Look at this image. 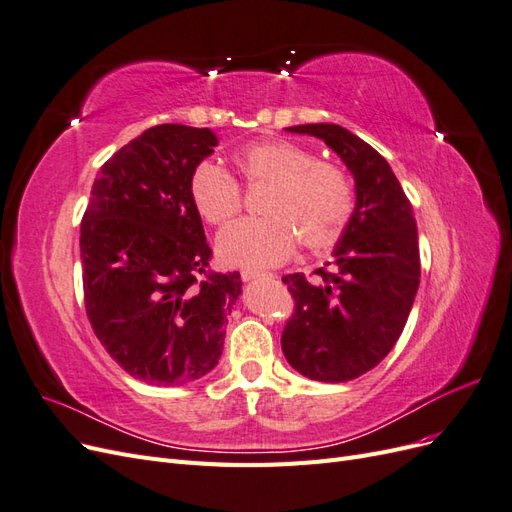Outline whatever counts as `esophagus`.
<instances>
[{
  "label": "esophagus",
  "mask_w": 512,
  "mask_h": 512,
  "mask_svg": "<svg viewBox=\"0 0 512 512\" xmlns=\"http://www.w3.org/2000/svg\"><path fill=\"white\" fill-rule=\"evenodd\" d=\"M265 275H267L265 271L245 269V271H241V280H243V282H254V280H260V277H265Z\"/></svg>",
  "instance_id": "34e87169"
}]
</instances>
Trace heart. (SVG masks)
Returning a JSON list of instances; mask_svg holds the SVG:
<instances>
[{"mask_svg":"<svg viewBox=\"0 0 512 512\" xmlns=\"http://www.w3.org/2000/svg\"><path fill=\"white\" fill-rule=\"evenodd\" d=\"M247 185H267L260 211L265 218L230 224L218 237V254L230 267L262 269L288 260L297 237L309 252H322L342 239L354 211V194L339 166L312 151L269 138L241 147L232 156ZM196 213L211 226H224L241 211L235 177L213 162H200L188 181Z\"/></svg>","mask_w":512,"mask_h":512,"instance_id":"obj_1","label":"heart"}]
</instances>
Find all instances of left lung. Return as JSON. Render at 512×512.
<instances>
[{
  "label": "left lung",
  "instance_id": "left-lung-1",
  "mask_svg": "<svg viewBox=\"0 0 512 512\" xmlns=\"http://www.w3.org/2000/svg\"><path fill=\"white\" fill-rule=\"evenodd\" d=\"M316 136L354 177L356 203L333 262L282 277L294 314L282 333L286 361L305 378L348 382L374 369L406 327L421 282L418 232L410 200L380 153L337 123L286 128Z\"/></svg>",
  "mask_w": 512,
  "mask_h": 512
}]
</instances>
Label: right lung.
<instances>
[{"label": "right lung", "mask_w": 512, "mask_h": 512, "mask_svg": "<svg viewBox=\"0 0 512 512\" xmlns=\"http://www.w3.org/2000/svg\"><path fill=\"white\" fill-rule=\"evenodd\" d=\"M218 147L209 128L162 123L108 158L81 222L85 309L121 369L181 386L218 365L241 275L209 271L188 181Z\"/></svg>", "instance_id": "obj_1"}]
</instances>
